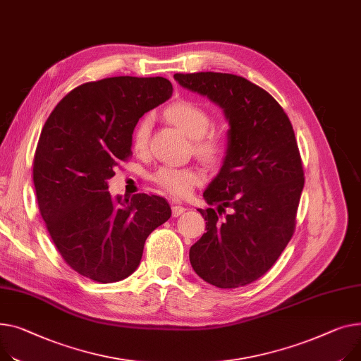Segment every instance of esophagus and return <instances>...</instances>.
I'll use <instances>...</instances> for the list:
<instances>
[{"mask_svg": "<svg viewBox=\"0 0 361 361\" xmlns=\"http://www.w3.org/2000/svg\"><path fill=\"white\" fill-rule=\"evenodd\" d=\"M171 210H173V216H174V218H178V216H180L181 213L185 212V207H184V206H180V204H173V206H171Z\"/></svg>", "mask_w": 361, "mask_h": 361, "instance_id": "34e87169", "label": "esophagus"}]
</instances>
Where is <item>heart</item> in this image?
Here are the masks:
<instances>
[{
    "label": "heart",
    "mask_w": 361,
    "mask_h": 361,
    "mask_svg": "<svg viewBox=\"0 0 361 361\" xmlns=\"http://www.w3.org/2000/svg\"><path fill=\"white\" fill-rule=\"evenodd\" d=\"M170 122L183 130L188 137L195 139L196 152L206 158H218L225 149L224 137L216 132H207L212 123L209 111L196 102L178 100L168 106L164 111ZM151 122L145 117L136 125L132 135V147L136 152H143L148 147ZM154 181L166 193L176 197H185L196 185L203 181V176L191 168L162 166L154 174Z\"/></svg>",
    "instance_id": "heart-1"
}]
</instances>
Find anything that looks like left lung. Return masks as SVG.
<instances>
[{"label": "left lung", "instance_id": "1", "mask_svg": "<svg viewBox=\"0 0 361 361\" xmlns=\"http://www.w3.org/2000/svg\"><path fill=\"white\" fill-rule=\"evenodd\" d=\"M174 78L218 104L229 123L221 171L203 193L218 207L199 209L207 232L188 255L204 281L236 289L266 274L295 232L305 178L293 126L266 90L243 77L196 72Z\"/></svg>", "mask_w": 361, "mask_h": 361}]
</instances>
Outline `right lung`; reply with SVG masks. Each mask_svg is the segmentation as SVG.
<instances>
[{"mask_svg": "<svg viewBox=\"0 0 361 361\" xmlns=\"http://www.w3.org/2000/svg\"><path fill=\"white\" fill-rule=\"evenodd\" d=\"M173 95L162 77H113L68 92L42 129L33 183L42 218L68 266L114 283L139 266L149 233L171 216L164 197H113L107 180L132 155L139 118Z\"/></svg>", "mask_w": 361, "mask_h": 361, "instance_id": "add662e5", "label": "right lung"}]
</instances>
